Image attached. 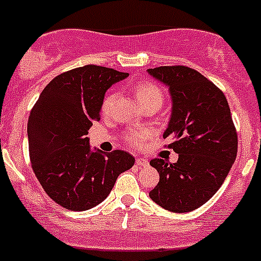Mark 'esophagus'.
<instances>
[{
  "mask_svg": "<svg viewBox=\"0 0 261 261\" xmlns=\"http://www.w3.org/2000/svg\"><path fill=\"white\" fill-rule=\"evenodd\" d=\"M136 166H139V167H145V166H148V165H149V162H148L147 160H144V158H142V157H138L136 158Z\"/></svg>",
  "mask_w": 261,
  "mask_h": 261,
  "instance_id": "34e87169",
  "label": "esophagus"
}]
</instances>
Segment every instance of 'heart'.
I'll return each mask as SVG.
<instances>
[{"mask_svg": "<svg viewBox=\"0 0 261 261\" xmlns=\"http://www.w3.org/2000/svg\"><path fill=\"white\" fill-rule=\"evenodd\" d=\"M134 91H135V95L136 97H138L139 103L142 104V106H144V104L147 103H152V101H158V103L162 104V101H164L162 91H161L160 87H158L157 85L153 84V82H140V84H138L134 87ZM114 99H116V94H114V92H111V94H108L104 97L103 104H101V111H103L104 113H108V112L111 111ZM145 135H147V133H144V131L131 133L130 135H128V140H130L133 144L139 145L142 143L143 138H144Z\"/></svg>", "mask_w": 261, "mask_h": 261, "instance_id": "obj_1", "label": "heart"}]
</instances>
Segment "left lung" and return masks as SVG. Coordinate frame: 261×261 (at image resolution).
<instances>
[{"mask_svg": "<svg viewBox=\"0 0 261 261\" xmlns=\"http://www.w3.org/2000/svg\"><path fill=\"white\" fill-rule=\"evenodd\" d=\"M169 89L171 114L164 139L177 153L175 164L154 158L150 166L160 181L149 197L172 213L201 207L218 192L237 155V133L223 92L211 81L184 65L148 69Z\"/></svg>", "mask_w": 261, "mask_h": 261, "instance_id": "left-lung-1", "label": "left lung"}]
</instances>
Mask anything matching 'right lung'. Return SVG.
<instances>
[{
	"instance_id": "right-lung-1",
	"label": "right lung",
	"mask_w": 261,
	"mask_h": 261,
	"mask_svg": "<svg viewBox=\"0 0 261 261\" xmlns=\"http://www.w3.org/2000/svg\"><path fill=\"white\" fill-rule=\"evenodd\" d=\"M128 73L85 65L59 74L43 89L29 114V157L38 181L67 210L85 211L103 202L119 174L134 166L125 150L90 147L92 122L100 118L104 95Z\"/></svg>"
}]
</instances>
